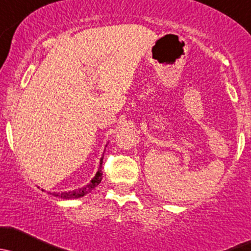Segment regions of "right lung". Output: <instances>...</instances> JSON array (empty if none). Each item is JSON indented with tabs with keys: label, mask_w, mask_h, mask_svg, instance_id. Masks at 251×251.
Masks as SVG:
<instances>
[{
	"label": "right lung",
	"mask_w": 251,
	"mask_h": 251,
	"mask_svg": "<svg viewBox=\"0 0 251 251\" xmlns=\"http://www.w3.org/2000/svg\"><path fill=\"white\" fill-rule=\"evenodd\" d=\"M102 158H104V156L100 158L99 168H98V172H97V174H95V176L93 177V179L89 181V183H87L86 186H82V187L76 188V190H72V191H65V192H49V193L53 196H55V197L61 198V200H76V198H81V197H83V196H86L87 193L92 192V191L94 190V188L97 187L100 182H101Z\"/></svg>",
	"instance_id": "1"
}]
</instances>
